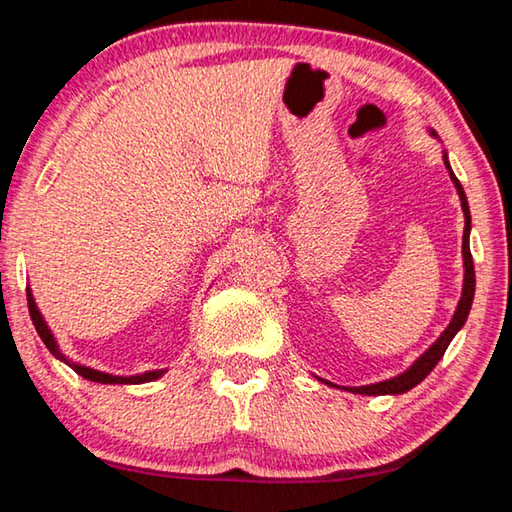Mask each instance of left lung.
Listing matches in <instances>:
<instances>
[{
  "instance_id": "1",
  "label": "left lung",
  "mask_w": 512,
  "mask_h": 512,
  "mask_svg": "<svg viewBox=\"0 0 512 512\" xmlns=\"http://www.w3.org/2000/svg\"><path fill=\"white\" fill-rule=\"evenodd\" d=\"M432 134L436 137V132L432 130ZM445 159V168L450 170V177L452 182L456 186V193H459L461 197V209H463V215H465V229H463V292H461V299H459V306H456L454 310V317L450 321V326H447L441 337L436 339V342L427 348V351L418 357V360L409 366V369L405 373L396 375V378H389V380H382V382H375V384H366V387H344L346 391L351 393H360V396H400V393H407L409 389H414L416 384L423 382L429 373L434 371V366L441 362V357L445 355L447 346H450V342L454 339V335L459 333V330L463 328L465 319H468L470 315V308H472V299H474V263H472V251H470V229H472V220H470V206H468V197H465V191L459 179H456V175L452 173V166L450 161H447V152L443 155ZM321 380V378H319ZM330 384V387H335L333 382L328 380H321ZM339 389V387H337Z\"/></svg>"
}]
</instances>
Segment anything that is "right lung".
Returning a JSON list of instances; mask_svg holds the SVG:
<instances>
[{"label":"right lung","mask_w":512,"mask_h":512,"mask_svg":"<svg viewBox=\"0 0 512 512\" xmlns=\"http://www.w3.org/2000/svg\"><path fill=\"white\" fill-rule=\"evenodd\" d=\"M26 301H29V315H31V319H33V326H35V330H38V335H40V339L44 342V346L49 348V353H51L53 357H56V360H60V362H65L67 366H71V369H74L78 375H83L85 380H89V382H101V384H141V382L157 380V378H161V375L166 373L164 369H157V371H146V373H141V375H112V373H105V371L89 369V366H85V364L71 362L69 357L60 351V346H58V342H56V337H53L51 328L47 326V321H44V317H42V312L38 310V306H35V299H33L31 288H26Z\"/></svg>","instance_id":"right-lung-1"}]
</instances>
